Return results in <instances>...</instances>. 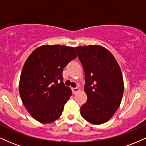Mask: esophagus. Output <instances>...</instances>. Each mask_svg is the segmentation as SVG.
Segmentation results:
<instances>
[{
	"label": "esophagus",
	"instance_id": "1",
	"mask_svg": "<svg viewBox=\"0 0 146 146\" xmlns=\"http://www.w3.org/2000/svg\"><path fill=\"white\" fill-rule=\"evenodd\" d=\"M71 89H72V92H73V94H75V93H78V92H79L80 90V88H78V87H77V88H72Z\"/></svg>",
	"mask_w": 146,
	"mask_h": 146
}]
</instances>
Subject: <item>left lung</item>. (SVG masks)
Wrapping results in <instances>:
<instances>
[{"label":"left lung","instance_id":"obj_1","mask_svg":"<svg viewBox=\"0 0 146 146\" xmlns=\"http://www.w3.org/2000/svg\"><path fill=\"white\" fill-rule=\"evenodd\" d=\"M85 74L87 101L80 108L87 121L100 125L111 119L123 97L121 68L113 55L100 45L75 47Z\"/></svg>","mask_w":146,"mask_h":146}]
</instances>
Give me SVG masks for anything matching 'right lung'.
<instances>
[{"label":"right lung","instance_id":"right-lung-1","mask_svg":"<svg viewBox=\"0 0 146 146\" xmlns=\"http://www.w3.org/2000/svg\"><path fill=\"white\" fill-rule=\"evenodd\" d=\"M76 58L74 47L42 45L25 61L19 93L26 109L38 121L51 123L61 116L72 95L71 88L62 82L63 68Z\"/></svg>","mask_w":146,"mask_h":146}]
</instances>
